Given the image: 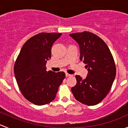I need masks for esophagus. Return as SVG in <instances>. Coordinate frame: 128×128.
I'll return each instance as SVG.
<instances>
[{
  "mask_svg": "<svg viewBox=\"0 0 128 128\" xmlns=\"http://www.w3.org/2000/svg\"><path fill=\"white\" fill-rule=\"evenodd\" d=\"M72 75H71V74H68V73H66V77H70V76H72Z\"/></svg>",
  "mask_w": 128,
  "mask_h": 128,
  "instance_id": "1",
  "label": "esophagus"
}]
</instances>
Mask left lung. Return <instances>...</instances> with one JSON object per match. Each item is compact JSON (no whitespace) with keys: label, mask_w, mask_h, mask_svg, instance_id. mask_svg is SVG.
<instances>
[{"label":"left lung","mask_w":128,"mask_h":128,"mask_svg":"<svg viewBox=\"0 0 128 128\" xmlns=\"http://www.w3.org/2000/svg\"><path fill=\"white\" fill-rule=\"evenodd\" d=\"M78 44L80 59L86 64L87 76H76L77 84L71 90L75 98L87 105H95L108 95L116 76L114 59L103 40L88 32L69 34Z\"/></svg>","instance_id":"obj_1"}]
</instances>
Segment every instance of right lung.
<instances>
[{
	"mask_svg": "<svg viewBox=\"0 0 128 128\" xmlns=\"http://www.w3.org/2000/svg\"><path fill=\"white\" fill-rule=\"evenodd\" d=\"M62 33H41L27 40L14 65L18 86L24 97L36 105L51 102L65 78L64 72L46 71L51 48Z\"/></svg>",
	"mask_w": 128,
	"mask_h": 128,
	"instance_id": "add662e5",
	"label": "right lung"
}]
</instances>
